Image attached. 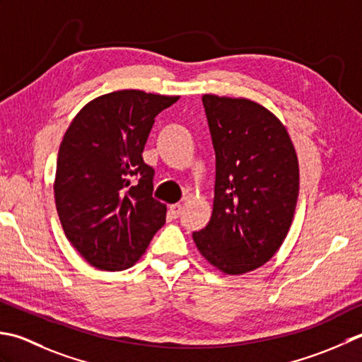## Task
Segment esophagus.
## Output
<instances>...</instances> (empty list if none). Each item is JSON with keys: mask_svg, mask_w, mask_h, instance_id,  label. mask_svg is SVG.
I'll use <instances>...</instances> for the list:
<instances>
[{"mask_svg": "<svg viewBox=\"0 0 362 362\" xmlns=\"http://www.w3.org/2000/svg\"><path fill=\"white\" fill-rule=\"evenodd\" d=\"M168 211H170V214H172V217H180V214H181V211H182V204L181 203H175V204H170L168 206Z\"/></svg>", "mask_w": 362, "mask_h": 362, "instance_id": "1", "label": "esophagus"}]
</instances>
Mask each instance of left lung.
I'll list each match as a JSON object with an SVG mask.
<instances>
[{"label":"left lung","instance_id":"left-lung-1","mask_svg":"<svg viewBox=\"0 0 362 362\" xmlns=\"http://www.w3.org/2000/svg\"><path fill=\"white\" fill-rule=\"evenodd\" d=\"M216 150L209 223L192 234L198 252L226 275L272 259L292 225L298 159L286 127L247 98L203 95Z\"/></svg>","mask_w":362,"mask_h":362}]
</instances>
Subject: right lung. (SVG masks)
I'll use <instances>...</instances> for the list:
<instances>
[{
	"label": "right lung",
	"instance_id": "obj_1",
	"mask_svg": "<svg viewBox=\"0 0 362 362\" xmlns=\"http://www.w3.org/2000/svg\"><path fill=\"white\" fill-rule=\"evenodd\" d=\"M180 97L117 90L79 110L59 146L54 200L64 233L100 270L134 265L165 223L142 153L154 119Z\"/></svg>",
	"mask_w": 362,
	"mask_h": 362
}]
</instances>
